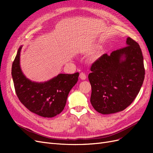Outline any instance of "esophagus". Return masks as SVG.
<instances>
[{
  "label": "esophagus",
  "mask_w": 153,
  "mask_h": 153,
  "mask_svg": "<svg viewBox=\"0 0 153 153\" xmlns=\"http://www.w3.org/2000/svg\"><path fill=\"white\" fill-rule=\"evenodd\" d=\"M79 76H80V78L81 80H85V79H86V78H87L85 74L84 73H83V72L80 73V75H79Z\"/></svg>",
  "instance_id": "obj_1"
}]
</instances>
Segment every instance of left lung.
I'll use <instances>...</instances> for the list:
<instances>
[{
  "instance_id": "obj_1",
  "label": "left lung",
  "mask_w": 153,
  "mask_h": 153,
  "mask_svg": "<svg viewBox=\"0 0 153 153\" xmlns=\"http://www.w3.org/2000/svg\"><path fill=\"white\" fill-rule=\"evenodd\" d=\"M126 47L103 54L91 68V103L97 112L110 114L124 110L139 92L144 80L142 50L129 38Z\"/></svg>"
}]
</instances>
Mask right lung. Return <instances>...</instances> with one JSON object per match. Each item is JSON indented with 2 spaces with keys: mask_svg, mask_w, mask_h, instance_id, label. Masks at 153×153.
Wrapping results in <instances>:
<instances>
[{
  "mask_svg": "<svg viewBox=\"0 0 153 153\" xmlns=\"http://www.w3.org/2000/svg\"><path fill=\"white\" fill-rule=\"evenodd\" d=\"M22 48V46L18 48L11 69L18 99L30 112L41 117L56 116L64 110L69 92L76 84L79 73L71 75L61 73L47 82H32L22 71L20 65Z\"/></svg>",
  "mask_w": 153,
  "mask_h": 153,
  "instance_id": "1",
  "label": "right lung"
}]
</instances>
